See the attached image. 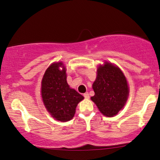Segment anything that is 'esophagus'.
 I'll list each match as a JSON object with an SVG mask.
<instances>
[{
  "label": "esophagus",
  "mask_w": 160,
  "mask_h": 160,
  "mask_svg": "<svg viewBox=\"0 0 160 160\" xmlns=\"http://www.w3.org/2000/svg\"><path fill=\"white\" fill-rule=\"evenodd\" d=\"M83 96H84V97H85V98H89V93H88V92H86V93H85L84 94H83Z\"/></svg>",
  "instance_id": "1"
}]
</instances>
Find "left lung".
Here are the masks:
<instances>
[{"mask_svg":"<svg viewBox=\"0 0 160 160\" xmlns=\"http://www.w3.org/2000/svg\"><path fill=\"white\" fill-rule=\"evenodd\" d=\"M95 95L91 98L103 115L113 117L124 107L128 93V82L118 67L105 62L98 67L93 84Z\"/></svg>","mask_w":160,"mask_h":160,"instance_id":"1","label":"left lung"}]
</instances>
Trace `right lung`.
<instances>
[{
  "label": "right lung",
  "mask_w": 160,
  "mask_h": 160,
  "mask_svg": "<svg viewBox=\"0 0 160 160\" xmlns=\"http://www.w3.org/2000/svg\"><path fill=\"white\" fill-rule=\"evenodd\" d=\"M62 62L52 64L42 80L41 95L48 112L56 120L67 122L72 119L78 103L84 97L67 82L66 69Z\"/></svg>",
  "instance_id": "add662e5"
}]
</instances>
